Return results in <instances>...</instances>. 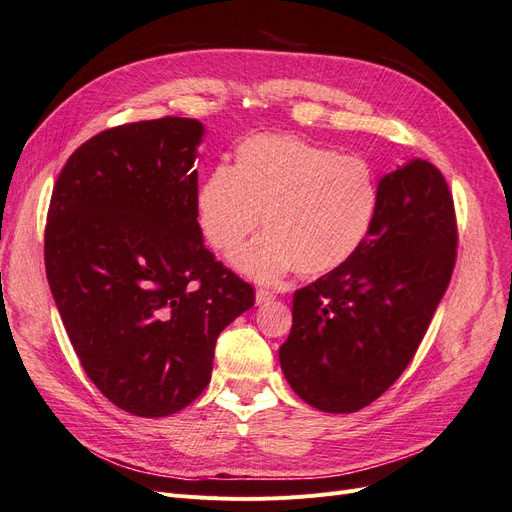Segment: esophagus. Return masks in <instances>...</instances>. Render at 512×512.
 <instances>
[{
	"label": "esophagus",
	"mask_w": 512,
	"mask_h": 512,
	"mask_svg": "<svg viewBox=\"0 0 512 512\" xmlns=\"http://www.w3.org/2000/svg\"><path fill=\"white\" fill-rule=\"evenodd\" d=\"M273 299H275V294L271 290H265V288H258L256 290V303L258 305H265V303H269Z\"/></svg>",
	"instance_id": "obj_1"
}]
</instances>
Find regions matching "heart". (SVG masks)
I'll return each mask as SVG.
<instances>
[{
  "label": "heart",
  "instance_id": "b5f03b06",
  "mask_svg": "<svg viewBox=\"0 0 512 512\" xmlns=\"http://www.w3.org/2000/svg\"><path fill=\"white\" fill-rule=\"evenodd\" d=\"M380 188L371 166L290 134H258L215 168L196 192V215L215 252H239L258 226L267 232L237 258L260 282L331 273L361 250L374 228Z\"/></svg>",
  "mask_w": 512,
  "mask_h": 512
}]
</instances>
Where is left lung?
Instances as JSON below:
<instances>
[{"instance_id":"obj_1","label":"left lung","mask_w":512,"mask_h":512,"mask_svg":"<svg viewBox=\"0 0 512 512\" xmlns=\"http://www.w3.org/2000/svg\"><path fill=\"white\" fill-rule=\"evenodd\" d=\"M378 188V215L361 250L292 299L280 365L292 391L322 412H356L391 389L455 269V203L440 170L412 160Z\"/></svg>"}]
</instances>
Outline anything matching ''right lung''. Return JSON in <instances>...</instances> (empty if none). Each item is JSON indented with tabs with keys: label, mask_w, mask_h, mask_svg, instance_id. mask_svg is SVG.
I'll list each match as a JSON object with an SVG mask.
<instances>
[{
	"label": "right lung",
	"mask_w": 512,
	"mask_h": 512,
	"mask_svg": "<svg viewBox=\"0 0 512 512\" xmlns=\"http://www.w3.org/2000/svg\"><path fill=\"white\" fill-rule=\"evenodd\" d=\"M203 123L162 117L91 136L68 158L44 228V267L89 380L134 416L190 406L218 335L254 288L207 250L192 168Z\"/></svg>",
	"instance_id": "obj_1"
}]
</instances>
